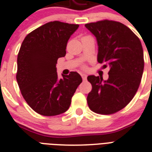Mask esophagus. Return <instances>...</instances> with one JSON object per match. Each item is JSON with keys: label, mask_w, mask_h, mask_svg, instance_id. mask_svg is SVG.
Listing matches in <instances>:
<instances>
[{"label": "esophagus", "mask_w": 152, "mask_h": 152, "mask_svg": "<svg viewBox=\"0 0 152 152\" xmlns=\"http://www.w3.org/2000/svg\"><path fill=\"white\" fill-rule=\"evenodd\" d=\"M81 76H82V79H83V80H86L87 79V75L85 74V73H82V74H81Z\"/></svg>", "instance_id": "34e87169"}]
</instances>
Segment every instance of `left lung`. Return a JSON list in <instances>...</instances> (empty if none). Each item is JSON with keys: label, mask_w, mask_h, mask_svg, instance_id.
I'll return each instance as SVG.
<instances>
[{"label": "left lung", "mask_w": 152, "mask_h": 152, "mask_svg": "<svg viewBox=\"0 0 152 152\" xmlns=\"http://www.w3.org/2000/svg\"><path fill=\"white\" fill-rule=\"evenodd\" d=\"M85 26L96 39L97 61L110 68L107 80L88 76L92 85L87 97L88 106L95 113L111 114L126 107L137 91L144 69L142 45L120 22L104 20Z\"/></svg>", "instance_id": "8db88e82"}]
</instances>
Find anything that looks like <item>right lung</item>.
Wrapping results in <instances>:
<instances>
[{
    "label": "right lung",
    "instance_id": "add662e5",
    "mask_svg": "<svg viewBox=\"0 0 152 152\" xmlns=\"http://www.w3.org/2000/svg\"><path fill=\"white\" fill-rule=\"evenodd\" d=\"M78 24L51 21L28 34L18 55L16 79L22 96L35 112L56 116L68 110L82 79L70 72L58 79L56 64L65 56L67 42Z\"/></svg>",
    "mask_w": 152,
    "mask_h": 152
}]
</instances>
